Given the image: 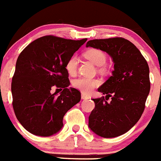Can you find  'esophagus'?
Returning <instances> with one entry per match:
<instances>
[{
    "mask_svg": "<svg viewBox=\"0 0 161 161\" xmlns=\"http://www.w3.org/2000/svg\"><path fill=\"white\" fill-rule=\"evenodd\" d=\"M81 97H82V99H88L89 98V97H88L86 94H82V96H81Z\"/></svg>",
    "mask_w": 161,
    "mask_h": 161,
    "instance_id": "34e87169",
    "label": "esophagus"
}]
</instances>
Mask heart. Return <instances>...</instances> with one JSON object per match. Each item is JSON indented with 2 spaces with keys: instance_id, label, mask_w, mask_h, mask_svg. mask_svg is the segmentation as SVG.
Returning a JSON list of instances; mask_svg holds the SVG:
<instances>
[{
  "instance_id": "obj_1",
  "label": "heart",
  "mask_w": 161,
  "mask_h": 161,
  "mask_svg": "<svg viewBox=\"0 0 161 161\" xmlns=\"http://www.w3.org/2000/svg\"><path fill=\"white\" fill-rule=\"evenodd\" d=\"M84 56L98 67L104 65L106 63V60H107L106 53L100 49L97 48H91L87 50L84 53ZM78 64H79V59L75 55H73L67 60V64H66V70L70 75H75L76 74L78 69ZM99 70L104 71L106 68L102 67H100ZM99 83H100L99 81L96 79L79 78V79L74 80L73 86L83 94H91L94 88L98 86Z\"/></svg>"
}]
</instances>
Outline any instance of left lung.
Returning a JSON list of instances; mask_svg holds the SVG:
<instances>
[{
    "label": "left lung",
    "mask_w": 161,
    "mask_h": 161,
    "mask_svg": "<svg viewBox=\"0 0 161 161\" xmlns=\"http://www.w3.org/2000/svg\"><path fill=\"white\" fill-rule=\"evenodd\" d=\"M86 47L106 52L114 63L112 75L98 88L106 98H93L95 107L89 116V127L103 137L121 136L144 112L150 91L148 65L137 47L121 37L89 40Z\"/></svg>",
    "instance_id": "left-lung-1"
}]
</instances>
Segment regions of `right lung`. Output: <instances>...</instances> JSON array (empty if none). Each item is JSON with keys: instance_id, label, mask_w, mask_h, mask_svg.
<instances>
[{"instance_id": "right-lung-1", "label": "right lung", "mask_w": 161, "mask_h": 161, "mask_svg": "<svg viewBox=\"0 0 161 161\" xmlns=\"http://www.w3.org/2000/svg\"><path fill=\"white\" fill-rule=\"evenodd\" d=\"M86 40L45 36L19 54L12 80L13 107L27 131L41 136L55 134L62 129L66 113L80 102L81 93L67 87L66 64ZM53 88L63 91L60 96L50 93Z\"/></svg>"}]
</instances>
